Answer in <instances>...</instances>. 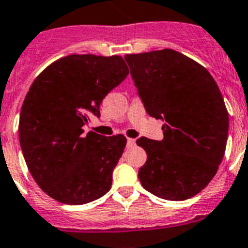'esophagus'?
<instances>
[{
	"instance_id": "1",
	"label": "esophagus",
	"mask_w": 248,
	"mask_h": 248,
	"mask_svg": "<svg viewBox=\"0 0 248 248\" xmlns=\"http://www.w3.org/2000/svg\"><path fill=\"white\" fill-rule=\"evenodd\" d=\"M134 144H136V139H133V138H128V139H127V146H128V148L133 146Z\"/></svg>"
}]
</instances>
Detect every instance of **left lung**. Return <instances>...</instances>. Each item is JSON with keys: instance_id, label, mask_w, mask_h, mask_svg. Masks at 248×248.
I'll list each match as a JSON object with an SVG mask.
<instances>
[{"instance_id": "obj_1", "label": "left lung", "mask_w": 248, "mask_h": 248, "mask_svg": "<svg viewBox=\"0 0 248 248\" xmlns=\"http://www.w3.org/2000/svg\"><path fill=\"white\" fill-rule=\"evenodd\" d=\"M146 112L165 121L162 140L141 137L146 151L138 177L165 200L190 199L207 186L225 153L229 114L207 69L173 49L126 54Z\"/></svg>"}]
</instances>
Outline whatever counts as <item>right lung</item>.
<instances>
[{"instance_id":"1","label":"right lung","mask_w":248,"mask_h":248,"mask_svg":"<svg viewBox=\"0 0 248 248\" xmlns=\"http://www.w3.org/2000/svg\"><path fill=\"white\" fill-rule=\"evenodd\" d=\"M128 73L120 55L71 54L48 65L30 86L19 140L31 175L48 196L83 205L110 190L126 137L83 136L82 126L90 114L99 116L102 100Z\"/></svg>"}]
</instances>
